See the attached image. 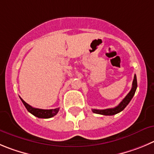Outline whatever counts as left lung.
<instances>
[{"label": "left lung", "instance_id": "left-lung-1", "mask_svg": "<svg viewBox=\"0 0 154 154\" xmlns=\"http://www.w3.org/2000/svg\"><path fill=\"white\" fill-rule=\"evenodd\" d=\"M137 77H136V75H134L131 90V91L128 93L127 96L122 100V102L116 107L112 108V109H93L92 111L94 113L103 115V116H113V115H116L117 113L120 112L122 111L128 105V103H130L131 99L133 98L134 95L136 90H137Z\"/></svg>", "mask_w": 154, "mask_h": 154}]
</instances>
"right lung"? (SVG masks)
<instances>
[{
  "label": "right lung",
  "mask_w": 154,
  "mask_h": 154,
  "mask_svg": "<svg viewBox=\"0 0 154 154\" xmlns=\"http://www.w3.org/2000/svg\"><path fill=\"white\" fill-rule=\"evenodd\" d=\"M21 101L23 102L25 107L26 108V109L28 110L29 112L32 114L33 116H36V117L40 118V119H49V118L53 117L55 116L58 111H59V108L57 109H36V108H33L28 103H26L22 98H20Z\"/></svg>",
  "instance_id": "right-lung-1"
}]
</instances>
